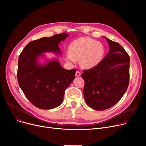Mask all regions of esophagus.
Here are the masks:
<instances>
[{"instance_id": "34e87169", "label": "esophagus", "mask_w": 146, "mask_h": 146, "mask_svg": "<svg viewBox=\"0 0 146 146\" xmlns=\"http://www.w3.org/2000/svg\"><path fill=\"white\" fill-rule=\"evenodd\" d=\"M81 75V73L79 71H77L76 72V77H79V76H80Z\"/></svg>"}]
</instances>
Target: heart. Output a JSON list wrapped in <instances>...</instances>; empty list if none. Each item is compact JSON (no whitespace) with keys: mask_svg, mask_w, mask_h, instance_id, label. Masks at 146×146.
<instances>
[{"mask_svg":"<svg viewBox=\"0 0 146 146\" xmlns=\"http://www.w3.org/2000/svg\"><path fill=\"white\" fill-rule=\"evenodd\" d=\"M68 54L65 57L69 63L79 60L80 66L89 69L96 66L101 61L104 47L102 43L89 37H80L72 41L68 48Z\"/></svg>","mask_w":146,"mask_h":146,"instance_id":"b5f03b06","label":"heart"}]
</instances>
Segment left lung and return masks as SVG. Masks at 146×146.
I'll use <instances>...</instances> for the list:
<instances>
[{"label": "left lung", "mask_w": 146, "mask_h": 146, "mask_svg": "<svg viewBox=\"0 0 146 146\" xmlns=\"http://www.w3.org/2000/svg\"><path fill=\"white\" fill-rule=\"evenodd\" d=\"M110 50L96 66L83 70V95L86 104L94 110L111 108L123 96L128 86L129 57L118 42L106 37Z\"/></svg>", "instance_id": "left-lung-1"}]
</instances>
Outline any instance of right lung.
I'll return each mask as SVG.
<instances>
[{
    "mask_svg": "<svg viewBox=\"0 0 146 146\" xmlns=\"http://www.w3.org/2000/svg\"><path fill=\"white\" fill-rule=\"evenodd\" d=\"M67 33L43 37L29 42L20 54L18 64L19 85L28 100L42 110L55 108L62 104L66 88L74 79L76 69L66 70L57 58L40 64L44 52L61 54L58 45Z\"/></svg>",
    "mask_w": 146,
    "mask_h": 146,
    "instance_id": "right-lung-1",
    "label": "right lung"
}]
</instances>
